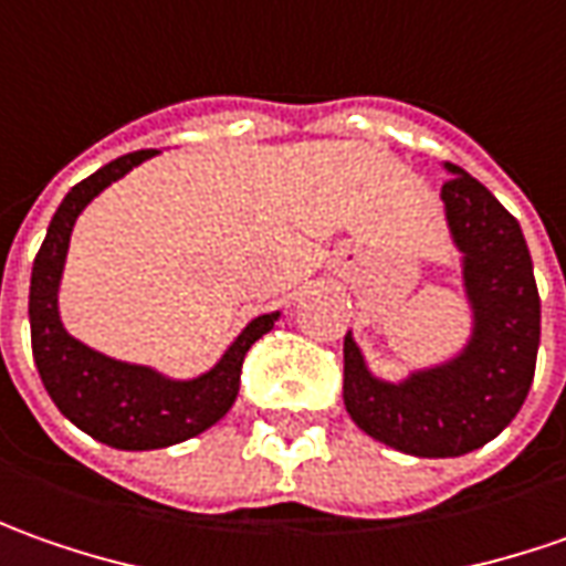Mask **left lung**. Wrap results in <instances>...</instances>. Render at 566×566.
<instances>
[{
    "instance_id": "obj_1",
    "label": "left lung",
    "mask_w": 566,
    "mask_h": 566,
    "mask_svg": "<svg viewBox=\"0 0 566 566\" xmlns=\"http://www.w3.org/2000/svg\"><path fill=\"white\" fill-rule=\"evenodd\" d=\"M441 187L451 238L463 253L473 335L458 357L403 381L376 379L344 338V407L366 436L413 458H460L520 413L536 376L538 287L514 216L463 168Z\"/></svg>"
}]
</instances>
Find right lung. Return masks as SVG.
Instances as JSON below:
<instances>
[{"mask_svg": "<svg viewBox=\"0 0 566 566\" xmlns=\"http://www.w3.org/2000/svg\"><path fill=\"white\" fill-rule=\"evenodd\" d=\"M149 156H156V149L118 156L115 163L71 187L69 197L52 216L46 241L30 272V344L40 379L46 385L52 403L77 429L118 451L168 448L216 426L238 398L247 350L279 319V313L256 316L209 373L185 381L168 379L149 366L112 360L65 332L59 316V282L65 269L71 228L81 209L99 190L125 178L130 168L140 166Z\"/></svg>", "mask_w": 566, "mask_h": 566, "instance_id": "obj_1", "label": "right lung"}]
</instances>
